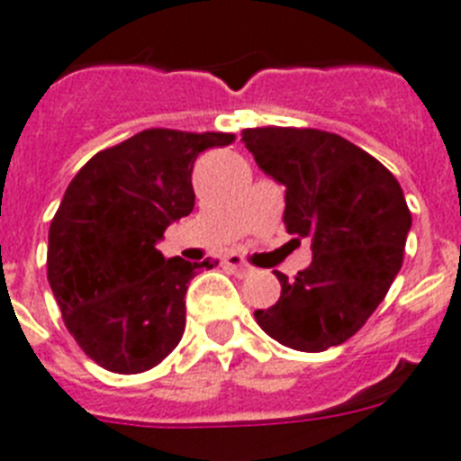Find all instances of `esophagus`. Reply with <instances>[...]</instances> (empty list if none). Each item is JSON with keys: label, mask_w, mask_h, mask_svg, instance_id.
Segmentation results:
<instances>
[{"label": "esophagus", "mask_w": 461, "mask_h": 461, "mask_svg": "<svg viewBox=\"0 0 461 461\" xmlns=\"http://www.w3.org/2000/svg\"><path fill=\"white\" fill-rule=\"evenodd\" d=\"M222 261H225V267H230L231 271H234L239 277H246V276H250V273H252V268L248 267L246 261L240 259V257H236V255L225 257V259H222Z\"/></svg>", "instance_id": "1"}]
</instances>
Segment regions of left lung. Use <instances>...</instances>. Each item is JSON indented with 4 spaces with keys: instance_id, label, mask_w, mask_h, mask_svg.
<instances>
[{
    "instance_id": "left-lung-1",
    "label": "left lung",
    "mask_w": 461,
    "mask_h": 461,
    "mask_svg": "<svg viewBox=\"0 0 461 461\" xmlns=\"http://www.w3.org/2000/svg\"><path fill=\"white\" fill-rule=\"evenodd\" d=\"M240 142L285 185L289 234L312 240V264L294 280L277 273L280 298L257 310V323L292 349L338 347L370 319L402 268L411 230L402 185L335 132L246 128Z\"/></svg>"
}]
</instances>
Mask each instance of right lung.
<instances>
[{"instance_id": "obj_1", "label": "right lung", "mask_w": 461, "mask_h": 461, "mask_svg": "<svg viewBox=\"0 0 461 461\" xmlns=\"http://www.w3.org/2000/svg\"><path fill=\"white\" fill-rule=\"evenodd\" d=\"M227 132L151 128L98 151L70 181L48 236V282L66 329L89 358L119 375L151 370L179 344L197 268L165 259V230L194 206L193 165Z\"/></svg>"}]
</instances>
